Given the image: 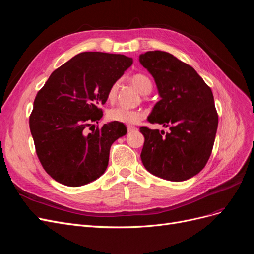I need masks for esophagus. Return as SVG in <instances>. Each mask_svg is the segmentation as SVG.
Instances as JSON below:
<instances>
[{"label": "esophagus", "mask_w": 254, "mask_h": 254, "mask_svg": "<svg viewBox=\"0 0 254 254\" xmlns=\"http://www.w3.org/2000/svg\"><path fill=\"white\" fill-rule=\"evenodd\" d=\"M134 130H136V127H135V126H132V125H128V126H127V131H128V132L134 131Z\"/></svg>", "instance_id": "34e87169"}]
</instances>
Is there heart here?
Listing matches in <instances>:
<instances>
[{
    "mask_svg": "<svg viewBox=\"0 0 254 254\" xmlns=\"http://www.w3.org/2000/svg\"><path fill=\"white\" fill-rule=\"evenodd\" d=\"M130 82H131L132 86L143 95L149 94L152 90V81L148 76L145 74L137 73L132 75L131 77H130ZM118 91L119 82L115 81L109 87L108 91H107V99H108V102L112 103L115 101V98H117L118 95ZM107 118L111 122L123 123V124H135V123L142 120L143 113L139 110L127 109L124 108V107H117V108L109 110L108 114H107Z\"/></svg>",
    "mask_w": 254,
    "mask_h": 254,
    "instance_id": "obj_1",
    "label": "heart"
}]
</instances>
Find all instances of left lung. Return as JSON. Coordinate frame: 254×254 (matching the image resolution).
<instances>
[{"mask_svg":"<svg viewBox=\"0 0 254 254\" xmlns=\"http://www.w3.org/2000/svg\"><path fill=\"white\" fill-rule=\"evenodd\" d=\"M141 64L155 78L160 101L148 122L170 127L159 131L143 126L141 159L146 170L170 181H184L205 166L218 126L211 88L190 65L162 51L140 56Z\"/></svg>","mask_w":254,"mask_h":254,"instance_id":"left-lung-1","label":"left lung"}]
</instances>
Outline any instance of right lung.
Returning <instances> with one entry per match:
<instances>
[{"label": "right lung", "instance_id": "obj_1", "mask_svg": "<svg viewBox=\"0 0 254 254\" xmlns=\"http://www.w3.org/2000/svg\"><path fill=\"white\" fill-rule=\"evenodd\" d=\"M132 64L121 54L83 52L54 71L38 92L29 117L36 153L44 171L67 187L101 177L112 143L125 135L123 123L111 122L91 132L102 119L107 91Z\"/></svg>", "mask_w": 254, "mask_h": 254}]
</instances>
